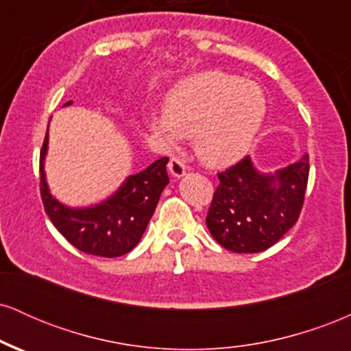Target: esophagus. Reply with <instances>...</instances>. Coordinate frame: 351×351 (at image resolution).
I'll use <instances>...</instances> for the list:
<instances>
[{"mask_svg":"<svg viewBox=\"0 0 351 351\" xmlns=\"http://www.w3.org/2000/svg\"><path fill=\"white\" fill-rule=\"evenodd\" d=\"M168 168H170V173H171L173 178H181V176L186 175V165L183 163V160L176 158V156H173V158L170 160Z\"/></svg>","mask_w":351,"mask_h":351,"instance_id":"1","label":"esophagus"}]
</instances>
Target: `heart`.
<instances>
[{
  "label": "heart",
  "instance_id": "1",
  "mask_svg": "<svg viewBox=\"0 0 351 351\" xmlns=\"http://www.w3.org/2000/svg\"><path fill=\"white\" fill-rule=\"evenodd\" d=\"M265 110V95L257 84L213 71L180 84L168 95L163 115L148 117L147 127L167 147L193 138L199 162L226 167L251 148Z\"/></svg>",
  "mask_w": 351,
  "mask_h": 351
}]
</instances>
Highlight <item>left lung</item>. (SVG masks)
I'll list each match as a JSON object with an SVG mask.
<instances>
[{"label": "left lung", "instance_id": "left-lung-1", "mask_svg": "<svg viewBox=\"0 0 351 351\" xmlns=\"http://www.w3.org/2000/svg\"><path fill=\"white\" fill-rule=\"evenodd\" d=\"M308 155L276 173L254 168L249 156L217 173L206 216L211 236L232 252L269 249L299 219L308 181Z\"/></svg>", "mask_w": 351, "mask_h": 351}]
</instances>
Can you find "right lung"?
<instances>
[{
  "instance_id": "obj_1",
  "label": "right lung",
  "mask_w": 351,
  "mask_h": 351,
  "mask_svg": "<svg viewBox=\"0 0 351 351\" xmlns=\"http://www.w3.org/2000/svg\"><path fill=\"white\" fill-rule=\"evenodd\" d=\"M67 102L66 106H71ZM49 136L44 138L39 158L41 198L56 229L79 251L100 257H119L130 252L142 239L160 195L170 183L168 158L156 160L143 171L130 175L106 201L87 208H69L51 195L44 173Z\"/></svg>"
}]
</instances>
